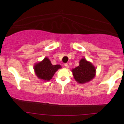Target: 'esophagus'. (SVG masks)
<instances>
[{
  "label": "esophagus",
  "instance_id": "esophagus-1",
  "mask_svg": "<svg viewBox=\"0 0 124 124\" xmlns=\"http://www.w3.org/2000/svg\"><path fill=\"white\" fill-rule=\"evenodd\" d=\"M65 67H66V68H67V69H68V68H69V65H68V63H65Z\"/></svg>",
  "mask_w": 124,
  "mask_h": 124
}]
</instances>
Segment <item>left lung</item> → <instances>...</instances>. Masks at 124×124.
<instances>
[{"label":"left lung","mask_w":124,"mask_h":124,"mask_svg":"<svg viewBox=\"0 0 124 124\" xmlns=\"http://www.w3.org/2000/svg\"><path fill=\"white\" fill-rule=\"evenodd\" d=\"M79 63V66L71 70L74 79L80 84L89 82L96 76V68L92 62L87 61L85 58L81 59Z\"/></svg>","instance_id":"1"}]
</instances>
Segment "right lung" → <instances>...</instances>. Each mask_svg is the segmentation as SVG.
<instances>
[{
	"label": "right lung",
	"instance_id": "1",
	"mask_svg": "<svg viewBox=\"0 0 124 124\" xmlns=\"http://www.w3.org/2000/svg\"><path fill=\"white\" fill-rule=\"evenodd\" d=\"M62 66L60 65H54L48 57L44 58L41 62L34 65V70L38 79L44 81H49L59 69Z\"/></svg>",
	"mask_w": 124,
	"mask_h": 124
}]
</instances>
